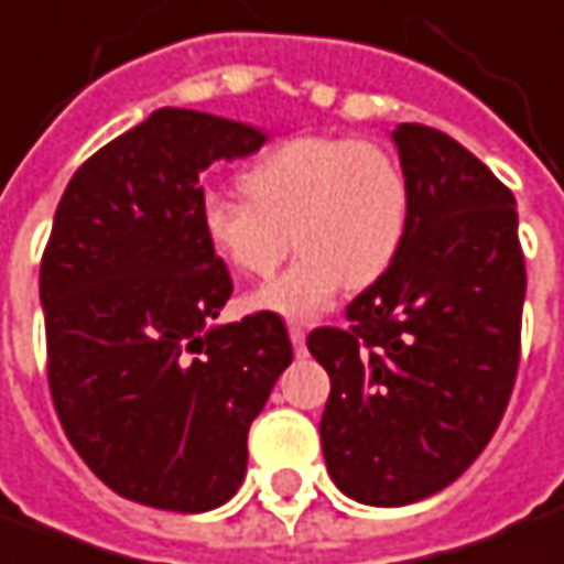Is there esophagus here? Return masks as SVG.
Returning a JSON list of instances; mask_svg holds the SVG:
<instances>
[{
    "instance_id": "esophagus-1",
    "label": "esophagus",
    "mask_w": 564,
    "mask_h": 564,
    "mask_svg": "<svg viewBox=\"0 0 564 564\" xmlns=\"http://www.w3.org/2000/svg\"><path fill=\"white\" fill-rule=\"evenodd\" d=\"M289 337L291 343H294V352H306V330H303V327H289Z\"/></svg>"
}]
</instances>
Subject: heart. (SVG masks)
I'll return each mask as SVG.
<instances>
[{"mask_svg": "<svg viewBox=\"0 0 564 564\" xmlns=\"http://www.w3.org/2000/svg\"><path fill=\"white\" fill-rule=\"evenodd\" d=\"M242 197L206 191L199 230L239 273L267 275L291 234L301 258L251 294V306L289 322L327 313L343 285L365 289L389 270L406 234L410 187L377 142L297 135L242 173Z\"/></svg>", "mask_w": 564, "mask_h": 564, "instance_id": "1", "label": "heart"}]
</instances>
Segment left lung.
<instances>
[{
	"instance_id": "1",
	"label": "left lung",
	"mask_w": 564,
	"mask_h": 564,
	"mask_svg": "<svg viewBox=\"0 0 564 564\" xmlns=\"http://www.w3.org/2000/svg\"><path fill=\"white\" fill-rule=\"evenodd\" d=\"M410 218L398 258L306 346L330 377L327 474L361 505L455 482L492 441L519 367L525 261L517 199L441 130H391Z\"/></svg>"
}]
</instances>
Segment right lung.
<instances>
[{"label":"right lung","instance_id":"obj_1","mask_svg":"<svg viewBox=\"0 0 564 564\" xmlns=\"http://www.w3.org/2000/svg\"><path fill=\"white\" fill-rule=\"evenodd\" d=\"M270 133L166 109L72 175L39 297L47 379L87 467L130 501L203 513L234 498L249 429L291 365L273 313L218 322L230 273L199 230V175Z\"/></svg>","mask_w":564,"mask_h":564}]
</instances>
